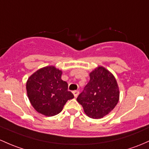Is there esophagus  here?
Returning <instances> with one entry per match:
<instances>
[{"label":"esophagus","instance_id":"1","mask_svg":"<svg viewBox=\"0 0 149 149\" xmlns=\"http://www.w3.org/2000/svg\"><path fill=\"white\" fill-rule=\"evenodd\" d=\"M73 95H74L75 98H77L78 95H79V91H74L73 92Z\"/></svg>","mask_w":149,"mask_h":149}]
</instances>
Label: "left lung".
Returning a JSON list of instances; mask_svg holds the SVG:
<instances>
[{
	"mask_svg": "<svg viewBox=\"0 0 149 149\" xmlns=\"http://www.w3.org/2000/svg\"><path fill=\"white\" fill-rule=\"evenodd\" d=\"M119 100V89L113 75L99 66L90 73V81L79 95L77 101L91 118H101L115 108Z\"/></svg>",
	"mask_w": 149,
	"mask_h": 149,
	"instance_id": "8db88e82",
	"label": "left lung"
}]
</instances>
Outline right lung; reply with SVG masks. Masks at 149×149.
<instances>
[{
  "label": "right lung",
  "instance_id": "obj_1",
  "mask_svg": "<svg viewBox=\"0 0 149 149\" xmlns=\"http://www.w3.org/2000/svg\"><path fill=\"white\" fill-rule=\"evenodd\" d=\"M62 71L46 66L31 75L26 83L28 97L37 112L46 116L57 115L68 100L74 95L68 91V84L61 79Z\"/></svg>",
  "mask_w": 149,
  "mask_h": 149
}]
</instances>
